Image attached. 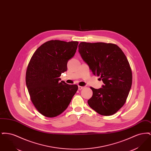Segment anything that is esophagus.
I'll return each mask as SVG.
<instances>
[{"label":"esophagus","mask_w":151,"mask_h":151,"mask_svg":"<svg viewBox=\"0 0 151 151\" xmlns=\"http://www.w3.org/2000/svg\"><path fill=\"white\" fill-rule=\"evenodd\" d=\"M84 88V86H78V89H79V90H81L82 89H83Z\"/></svg>","instance_id":"1"}]
</instances>
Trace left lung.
I'll list each match as a JSON object with an SVG mask.
<instances>
[{
	"label": "left lung",
	"mask_w": 151,
	"mask_h": 151,
	"mask_svg": "<svg viewBox=\"0 0 151 151\" xmlns=\"http://www.w3.org/2000/svg\"><path fill=\"white\" fill-rule=\"evenodd\" d=\"M79 52L104 84L97 89L91 87L89 106L100 115H113L125 104L132 86V71L125 54L116 45L104 42H81Z\"/></svg>",
	"instance_id": "obj_1"
}]
</instances>
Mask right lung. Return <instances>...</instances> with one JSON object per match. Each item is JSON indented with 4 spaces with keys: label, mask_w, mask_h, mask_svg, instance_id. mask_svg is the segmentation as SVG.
<instances>
[{
    "label": "right lung",
    "mask_w": 151,
    "mask_h": 151,
    "mask_svg": "<svg viewBox=\"0 0 151 151\" xmlns=\"http://www.w3.org/2000/svg\"><path fill=\"white\" fill-rule=\"evenodd\" d=\"M78 41L51 40L40 46L28 65L25 81L30 97L43 116L55 117L68 106L78 89L76 84L60 81L67 70V62L73 57Z\"/></svg>",
    "instance_id": "1"
}]
</instances>
